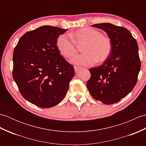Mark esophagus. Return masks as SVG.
Instances as JSON below:
<instances>
[{
    "mask_svg": "<svg viewBox=\"0 0 146 146\" xmlns=\"http://www.w3.org/2000/svg\"><path fill=\"white\" fill-rule=\"evenodd\" d=\"M74 69H75V71H76V72H78V71L81 69V68L79 67V66H74Z\"/></svg>",
    "mask_w": 146,
    "mask_h": 146,
    "instance_id": "1",
    "label": "esophagus"
}]
</instances>
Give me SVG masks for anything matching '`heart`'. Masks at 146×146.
Returning <instances> with one entry per match:
<instances>
[{"label":"heart","instance_id":"heart-1","mask_svg":"<svg viewBox=\"0 0 146 146\" xmlns=\"http://www.w3.org/2000/svg\"><path fill=\"white\" fill-rule=\"evenodd\" d=\"M68 36L63 34L58 37L56 46L60 53L66 58H70L77 52V46H83L85 53L71 60L73 63L82 66H92L96 61L103 63L109 58L112 44L109 37L102 35L100 31L92 28H82Z\"/></svg>","mask_w":146,"mask_h":146}]
</instances>
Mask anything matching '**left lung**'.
Instances as JSON below:
<instances>
[{
	"instance_id": "8db88e82",
	"label": "left lung",
	"mask_w": 146,
	"mask_h": 146,
	"mask_svg": "<svg viewBox=\"0 0 146 146\" xmlns=\"http://www.w3.org/2000/svg\"><path fill=\"white\" fill-rule=\"evenodd\" d=\"M104 30L110 38L112 50L103 64L90 69L91 77L86 86L96 100L105 104L119 102L137 83L141 69L137 41L129 30L110 23L92 26Z\"/></svg>"
}]
</instances>
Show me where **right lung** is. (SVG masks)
<instances>
[{"mask_svg": "<svg viewBox=\"0 0 146 146\" xmlns=\"http://www.w3.org/2000/svg\"><path fill=\"white\" fill-rule=\"evenodd\" d=\"M67 29L44 26L26 33L13 53L12 76L22 96L41 108H50L63 100L75 75L72 65L60 54L59 36Z\"/></svg>", "mask_w": 146, "mask_h": 146, "instance_id": "right-lung-1", "label": "right lung"}]
</instances>
